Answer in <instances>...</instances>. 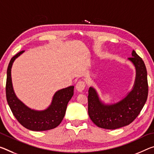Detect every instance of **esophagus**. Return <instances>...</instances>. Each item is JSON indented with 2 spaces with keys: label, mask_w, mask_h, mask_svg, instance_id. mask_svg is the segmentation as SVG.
<instances>
[{
  "label": "esophagus",
  "mask_w": 154,
  "mask_h": 154,
  "mask_svg": "<svg viewBox=\"0 0 154 154\" xmlns=\"http://www.w3.org/2000/svg\"><path fill=\"white\" fill-rule=\"evenodd\" d=\"M85 87H86V84H85V82L83 81H79L77 83L76 85V90L79 92H82L83 90H84Z\"/></svg>",
  "instance_id": "34e87169"
}]
</instances>
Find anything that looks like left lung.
<instances>
[{
    "label": "left lung",
    "mask_w": 154,
    "mask_h": 154,
    "mask_svg": "<svg viewBox=\"0 0 154 154\" xmlns=\"http://www.w3.org/2000/svg\"><path fill=\"white\" fill-rule=\"evenodd\" d=\"M128 60L135 67L136 77L131 91L124 98L116 103H105L97 90L90 87L88 110L90 119L99 128L116 130L130 125L140 114L147 101L148 83L145 63L134 50Z\"/></svg>",
    "instance_id": "left-lung-1"
}]
</instances>
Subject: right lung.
Returning <instances> with one entry per match:
<instances>
[{"mask_svg":"<svg viewBox=\"0 0 154 154\" xmlns=\"http://www.w3.org/2000/svg\"><path fill=\"white\" fill-rule=\"evenodd\" d=\"M24 52L22 51L11 58L7 68L6 82L7 101L12 113L24 128L31 131H40L52 130L64 119L68 101L73 96L74 86L57 90L53 95L50 106L43 110H36L26 106L19 99L14 92L11 80V68L16 58Z\"/></svg>","mask_w":154,"mask_h":154,"instance_id":"right-lung-1","label":"right lung"}]
</instances>
